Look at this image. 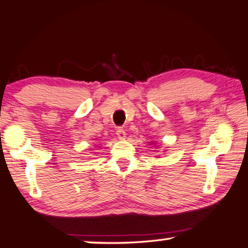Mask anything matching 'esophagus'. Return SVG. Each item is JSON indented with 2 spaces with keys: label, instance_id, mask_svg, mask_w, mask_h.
I'll list each match as a JSON object with an SVG mask.
<instances>
[{
  "label": "esophagus",
  "instance_id": "34e87169",
  "mask_svg": "<svg viewBox=\"0 0 248 248\" xmlns=\"http://www.w3.org/2000/svg\"><path fill=\"white\" fill-rule=\"evenodd\" d=\"M117 136H118L119 140H126L127 134H126V131H124V129L119 128V129L117 130Z\"/></svg>",
  "mask_w": 248,
  "mask_h": 248
}]
</instances>
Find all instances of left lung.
<instances>
[{"label":"left lung","mask_w":248,"mask_h":248,"mask_svg":"<svg viewBox=\"0 0 248 248\" xmlns=\"http://www.w3.org/2000/svg\"><path fill=\"white\" fill-rule=\"evenodd\" d=\"M150 143H151V145H153V144H155V142H150ZM155 151H156V150H155Z\"/></svg>","instance_id":"1"}]
</instances>
